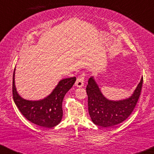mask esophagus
Listing matches in <instances>:
<instances>
[{
    "label": "esophagus",
    "instance_id": "esophagus-1",
    "mask_svg": "<svg viewBox=\"0 0 154 154\" xmlns=\"http://www.w3.org/2000/svg\"><path fill=\"white\" fill-rule=\"evenodd\" d=\"M85 77L83 75L79 76L78 78L77 79L75 82V86L77 88H81L82 86H84V83H85Z\"/></svg>",
    "mask_w": 154,
    "mask_h": 154
}]
</instances>
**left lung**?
<instances>
[{"label":"left lung","mask_w":154,"mask_h":154,"mask_svg":"<svg viewBox=\"0 0 154 154\" xmlns=\"http://www.w3.org/2000/svg\"><path fill=\"white\" fill-rule=\"evenodd\" d=\"M143 77L130 98L121 100H110L100 92L93 77L88 79L86 92L88 94V111L93 122L103 128L115 126L125 121L132 114L139 99Z\"/></svg>","instance_id":"obj_1"}]
</instances>
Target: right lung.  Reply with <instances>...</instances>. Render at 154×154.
<instances>
[{
  "label": "right lung",
  "mask_w": 154,
  "mask_h": 154,
  "mask_svg": "<svg viewBox=\"0 0 154 154\" xmlns=\"http://www.w3.org/2000/svg\"><path fill=\"white\" fill-rule=\"evenodd\" d=\"M15 69L13 75V98L22 115L32 123L51 128L59 125L63 116L62 102L64 95L76 81V77L61 79L48 96L40 100H28L17 93L14 83Z\"/></svg>",
  "instance_id": "right-lung-1"
}]
</instances>
